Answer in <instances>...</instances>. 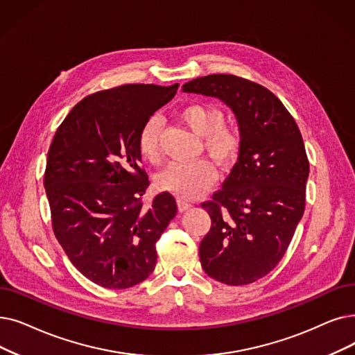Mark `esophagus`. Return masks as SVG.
<instances>
[{"label": "esophagus", "mask_w": 355, "mask_h": 355, "mask_svg": "<svg viewBox=\"0 0 355 355\" xmlns=\"http://www.w3.org/2000/svg\"><path fill=\"white\" fill-rule=\"evenodd\" d=\"M193 205L189 202V200H186V198H182V197H180L178 198V207H180V210H189L190 207H191Z\"/></svg>", "instance_id": "1"}]
</instances>
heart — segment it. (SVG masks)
Wrapping results in <instances>:
<instances>
[{
	"label": "heart",
	"mask_w": 355,
	"mask_h": 355,
	"mask_svg": "<svg viewBox=\"0 0 355 355\" xmlns=\"http://www.w3.org/2000/svg\"><path fill=\"white\" fill-rule=\"evenodd\" d=\"M180 120L197 136L203 137V146L220 166H229L238 158L242 141L236 129L225 125V113L209 103H191L178 112ZM161 123L150 117L141 129L137 148L141 155L150 161L161 159ZM216 180V168L207 159L169 164L158 175L162 190L182 198H194L206 191Z\"/></svg>",
	"instance_id": "heart-1"
}]
</instances>
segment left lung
<instances>
[{
	"label": "left lung",
	"instance_id": "1",
	"mask_svg": "<svg viewBox=\"0 0 355 355\" xmlns=\"http://www.w3.org/2000/svg\"><path fill=\"white\" fill-rule=\"evenodd\" d=\"M182 91L226 103L242 141L223 187L202 203L211 226L200 242V263L220 283H254L280 263L304 211L309 161L302 133L270 89L241 76L213 73Z\"/></svg>",
	"mask_w": 355,
	"mask_h": 355
}]
</instances>
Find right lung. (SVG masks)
<instances>
[{
	"instance_id": "1",
	"label": "right lung",
	"mask_w": 355,
	"mask_h": 355,
	"mask_svg": "<svg viewBox=\"0 0 355 355\" xmlns=\"http://www.w3.org/2000/svg\"><path fill=\"white\" fill-rule=\"evenodd\" d=\"M177 89L126 84L94 92L53 136L43 178L53 234L75 268L101 287L129 288L155 270V243L177 202L164 191L144 207L149 180L137 139Z\"/></svg>"
}]
</instances>
